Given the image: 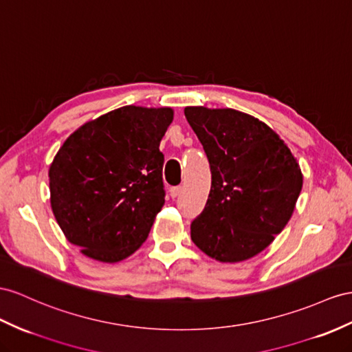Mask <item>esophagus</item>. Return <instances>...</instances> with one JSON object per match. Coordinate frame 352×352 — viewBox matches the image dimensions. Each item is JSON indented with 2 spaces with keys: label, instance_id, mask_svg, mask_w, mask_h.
I'll return each mask as SVG.
<instances>
[{
  "label": "esophagus",
  "instance_id": "1",
  "mask_svg": "<svg viewBox=\"0 0 352 352\" xmlns=\"http://www.w3.org/2000/svg\"><path fill=\"white\" fill-rule=\"evenodd\" d=\"M179 193H182V187H179V186L169 188V195H170V197H173V199H175L177 196H179Z\"/></svg>",
  "mask_w": 352,
  "mask_h": 352
}]
</instances>
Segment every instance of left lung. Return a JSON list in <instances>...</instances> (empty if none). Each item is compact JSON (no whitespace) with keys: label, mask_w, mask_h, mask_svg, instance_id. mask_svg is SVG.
<instances>
[{"label":"left lung","mask_w":352,"mask_h":352,"mask_svg":"<svg viewBox=\"0 0 352 352\" xmlns=\"http://www.w3.org/2000/svg\"><path fill=\"white\" fill-rule=\"evenodd\" d=\"M211 168V190L190 226L195 245L221 263L244 262L270 245L300 195L299 164L279 135L232 108L186 107Z\"/></svg>","instance_id":"obj_1"}]
</instances>
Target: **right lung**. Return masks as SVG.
<instances>
[{
	"instance_id": "add662e5",
	"label": "right lung",
	"mask_w": 352,
	"mask_h": 352,
	"mask_svg": "<svg viewBox=\"0 0 352 352\" xmlns=\"http://www.w3.org/2000/svg\"><path fill=\"white\" fill-rule=\"evenodd\" d=\"M169 107L126 105L69 135L49 168L50 205L71 244L117 263L147 239L165 204L160 141Z\"/></svg>"
}]
</instances>
